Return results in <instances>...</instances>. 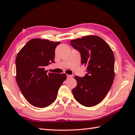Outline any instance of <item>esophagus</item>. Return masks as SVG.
<instances>
[{
    "instance_id": "1",
    "label": "esophagus",
    "mask_w": 135,
    "mask_h": 135,
    "mask_svg": "<svg viewBox=\"0 0 135 135\" xmlns=\"http://www.w3.org/2000/svg\"><path fill=\"white\" fill-rule=\"evenodd\" d=\"M73 78V75H67V78L68 79H70V78Z\"/></svg>"
}]
</instances>
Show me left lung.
I'll return each instance as SVG.
<instances>
[{
    "mask_svg": "<svg viewBox=\"0 0 135 135\" xmlns=\"http://www.w3.org/2000/svg\"><path fill=\"white\" fill-rule=\"evenodd\" d=\"M81 54V63L87 66L83 78L75 76L77 86L72 89L74 98L86 107L101 102L110 90L115 78V57L102 38L96 35L70 40Z\"/></svg>",
    "mask_w": 135,
    "mask_h": 135,
    "instance_id": "left-lung-1",
    "label": "left lung"
}]
</instances>
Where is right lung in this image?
Returning a JSON list of instances; mask_svg holds the SVG:
<instances>
[{"mask_svg":"<svg viewBox=\"0 0 135 135\" xmlns=\"http://www.w3.org/2000/svg\"><path fill=\"white\" fill-rule=\"evenodd\" d=\"M60 42L35 38L20 50L16 58V80L23 95L35 107L44 108L57 98L65 73H47L45 68L54 62L55 50Z\"/></svg>","mask_w":135,"mask_h":135,"instance_id":"add662e5","label":"right lung"}]
</instances>
